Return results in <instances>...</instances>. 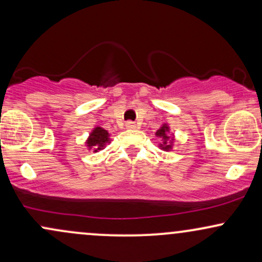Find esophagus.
<instances>
[{"mask_svg":"<svg viewBox=\"0 0 262 262\" xmlns=\"http://www.w3.org/2000/svg\"><path fill=\"white\" fill-rule=\"evenodd\" d=\"M125 127H127L128 129H135V128H137V125H135L134 122L129 121V122L125 123Z\"/></svg>","mask_w":262,"mask_h":262,"instance_id":"1","label":"esophagus"}]
</instances>
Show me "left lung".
I'll return each mask as SVG.
<instances>
[{
	"mask_svg": "<svg viewBox=\"0 0 262 262\" xmlns=\"http://www.w3.org/2000/svg\"><path fill=\"white\" fill-rule=\"evenodd\" d=\"M170 128L167 124H162V127H160L158 132H156L155 135L161 140L160 148L165 151H170L172 149V144H173V137H170L169 134Z\"/></svg>",
	"mask_w": 262,
	"mask_h": 262,
	"instance_id": "8db88e82",
	"label": "left lung"
}]
</instances>
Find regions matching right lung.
Here are the masks:
<instances>
[{
    "mask_svg": "<svg viewBox=\"0 0 262 262\" xmlns=\"http://www.w3.org/2000/svg\"><path fill=\"white\" fill-rule=\"evenodd\" d=\"M110 133H108L106 129L96 127L93 128L91 134H90L86 144L87 148L93 149V152H97L100 151V150L104 149V145H106L107 143H110Z\"/></svg>",
    "mask_w": 262,
    "mask_h": 262,
    "instance_id": "add662e5",
    "label": "right lung"
}]
</instances>
